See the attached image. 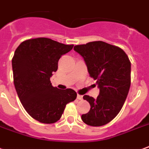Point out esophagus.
I'll return each mask as SVG.
<instances>
[{"mask_svg": "<svg viewBox=\"0 0 149 149\" xmlns=\"http://www.w3.org/2000/svg\"><path fill=\"white\" fill-rule=\"evenodd\" d=\"M77 99L79 100H83V95H77Z\"/></svg>", "mask_w": 149, "mask_h": 149, "instance_id": "1", "label": "esophagus"}]
</instances>
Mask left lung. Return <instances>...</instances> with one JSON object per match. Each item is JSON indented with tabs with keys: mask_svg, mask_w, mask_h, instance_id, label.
Returning a JSON list of instances; mask_svg holds the SVG:
<instances>
[{
	"mask_svg": "<svg viewBox=\"0 0 149 149\" xmlns=\"http://www.w3.org/2000/svg\"><path fill=\"white\" fill-rule=\"evenodd\" d=\"M74 49L83 58L100 89L97 99L83 96L91 109L82 115V120L93 127L105 125L118 115L127 99L131 85L129 58L120 47L102 41L78 45Z\"/></svg>",
	"mask_w": 149,
	"mask_h": 149,
	"instance_id": "obj_1",
	"label": "left lung"
}]
</instances>
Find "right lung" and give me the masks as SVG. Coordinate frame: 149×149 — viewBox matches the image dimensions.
Masks as SVG:
<instances>
[{
    "mask_svg": "<svg viewBox=\"0 0 149 149\" xmlns=\"http://www.w3.org/2000/svg\"><path fill=\"white\" fill-rule=\"evenodd\" d=\"M73 46L38 38L23 42L15 50L12 66L16 91L28 114L41 123L59 120L66 104L76 99L74 90L54 87L49 80L60 58Z\"/></svg>",
    "mask_w": 149,
    "mask_h": 149,
    "instance_id": "obj_1",
    "label": "right lung"
}]
</instances>
